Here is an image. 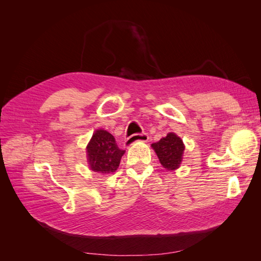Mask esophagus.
<instances>
[{"label": "esophagus", "mask_w": 261, "mask_h": 261, "mask_svg": "<svg viewBox=\"0 0 261 261\" xmlns=\"http://www.w3.org/2000/svg\"><path fill=\"white\" fill-rule=\"evenodd\" d=\"M148 139H149V136H148V134H146V133L134 134V135H132L130 137L127 138V140H126V145L130 146L133 144L137 143V141H143V143H146V141H148Z\"/></svg>", "instance_id": "esophagus-1"}]
</instances>
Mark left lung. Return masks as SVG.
<instances>
[{
    "instance_id": "obj_1",
    "label": "left lung",
    "mask_w": 261,
    "mask_h": 261,
    "mask_svg": "<svg viewBox=\"0 0 261 261\" xmlns=\"http://www.w3.org/2000/svg\"><path fill=\"white\" fill-rule=\"evenodd\" d=\"M151 146L165 169L175 170L179 167L185 147L183 141L174 133L168 134L167 137H163Z\"/></svg>"
}]
</instances>
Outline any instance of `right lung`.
<instances>
[{"instance_id": "right-lung-1", "label": "right lung", "mask_w": 261, "mask_h": 261, "mask_svg": "<svg viewBox=\"0 0 261 261\" xmlns=\"http://www.w3.org/2000/svg\"><path fill=\"white\" fill-rule=\"evenodd\" d=\"M125 150L117 147L113 135L103 129L96 130L87 146L90 169L102 174L114 172Z\"/></svg>"}]
</instances>
